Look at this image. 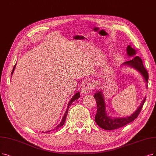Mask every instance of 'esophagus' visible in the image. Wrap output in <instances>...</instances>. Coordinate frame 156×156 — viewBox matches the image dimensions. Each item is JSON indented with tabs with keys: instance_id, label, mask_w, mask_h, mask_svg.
<instances>
[{
	"instance_id": "obj_1",
	"label": "esophagus",
	"mask_w": 156,
	"mask_h": 156,
	"mask_svg": "<svg viewBox=\"0 0 156 156\" xmlns=\"http://www.w3.org/2000/svg\"><path fill=\"white\" fill-rule=\"evenodd\" d=\"M93 85L90 83H86L83 85L81 92L83 94H87V93H90L93 91Z\"/></svg>"
}]
</instances>
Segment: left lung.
<instances>
[{
	"label": "left lung",
	"mask_w": 156,
	"mask_h": 156,
	"mask_svg": "<svg viewBox=\"0 0 156 156\" xmlns=\"http://www.w3.org/2000/svg\"><path fill=\"white\" fill-rule=\"evenodd\" d=\"M127 52L129 56H133L136 54V51L130 45L127 48ZM123 64L129 65L133 67L136 70L141 73L145 81L148 83V73L145 68L143 66L142 59L139 56H134L131 60L126 61ZM94 98L97 102V113L95 115V120L98 126L105 130H114L119 129L125 126L127 124L133 122L138 116L140 111L142 109L143 105L145 101V98L143 100L142 104L134 113L131 115L126 118H111L107 115L105 112V104L102 93L101 91H98L95 93Z\"/></svg>",
	"instance_id": "left-lung-1"
}]
</instances>
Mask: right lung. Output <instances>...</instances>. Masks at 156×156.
<instances>
[{"label": "right lung", "mask_w": 156, "mask_h": 156, "mask_svg": "<svg viewBox=\"0 0 156 156\" xmlns=\"http://www.w3.org/2000/svg\"><path fill=\"white\" fill-rule=\"evenodd\" d=\"M15 66H16V65H15L14 66V67H13V70H12V72H11V75L13 74V72H14ZM79 97H80V93H79V92H77L76 95H74V96H73V97H72V98L70 100V102H69V103H68L67 109H66V112H65V115H64V116H63V119H62V120H61V123L59 124V125H58L56 127H55V129H59V127H61V126H63V124H64V123H65V120H66V116H67V113H68V108H69L70 105L72 104V102H74L75 101H76V100H77V99H78ZM54 129H52V130H54ZM52 130H48V131L45 132V133H48V132H50V131H51Z\"/></svg>", "instance_id": "right-lung-1"}]
</instances>
